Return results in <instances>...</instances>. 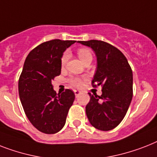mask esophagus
<instances>
[{
    "label": "esophagus",
    "instance_id": "esophagus-1",
    "mask_svg": "<svg viewBox=\"0 0 157 157\" xmlns=\"http://www.w3.org/2000/svg\"><path fill=\"white\" fill-rule=\"evenodd\" d=\"M81 92L80 91V90H74V94H75V95H76V97L79 96V95L81 94Z\"/></svg>",
    "mask_w": 157,
    "mask_h": 157
}]
</instances>
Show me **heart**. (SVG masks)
<instances>
[{"label":"heart","mask_w":157,"mask_h":157,"mask_svg":"<svg viewBox=\"0 0 157 157\" xmlns=\"http://www.w3.org/2000/svg\"><path fill=\"white\" fill-rule=\"evenodd\" d=\"M77 55H78L79 58L81 59V60L82 61L83 63H85V62H87L89 60H92L93 59V55L92 52L90 49L85 48H81L78 49L77 51ZM69 57V54L68 52H66L63 53L62 59H61V63L62 65H64L66 62L67 61V59ZM70 84L75 87H81L83 85V80L78 76H72L69 79Z\"/></svg>","instance_id":"b5f03b06"}]
</instances>
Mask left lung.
Masks as SVG:
<instances>
[{"instance_id": "obj_1", "label": "left lung", "mask_w": 157, "mask_h": 157, "mask_svg": "<svg viewBox=\"0 0 157 157\" xmlns=\"http://www.w3.org/2000/svg\"><path fill=\"white\" fill-rule=\"evenodd\" d=\"M94 50L97 56V70L92 81L94 87L101 85L102 94L90 96L85 111L93 127L109 131L122 122L133 96L132 67L122 52L101 40L78 41Z\"/></svg>"}]
</instances>
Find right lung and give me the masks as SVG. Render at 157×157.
<instances>
[{
	"label": "right lung",
	"instance_id": "right-lung-1",
	"mask_svg": "<svg viewBox=\"0 0 157 157\" xmlns=\"http://www.w3.org/2000/svg\"><path fill=\"white\" fill-rule=\"evenodd\" d=\"M75 43L60 39L43 43L29 53L24 63L18 81L19 97L29 121L43 133L55 134L63 128L75 100L72 90L57 94L52 84L60 75L63 53Z\"/></svg>",
	"mask_w": 157,
	"mask_h": 157
}]
</instances>
